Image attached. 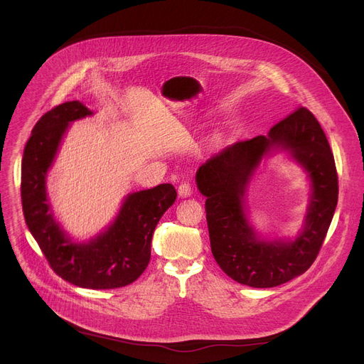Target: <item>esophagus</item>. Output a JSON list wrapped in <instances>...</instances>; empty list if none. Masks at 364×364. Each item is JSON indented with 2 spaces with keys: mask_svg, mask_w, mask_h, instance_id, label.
Segmentation results:
<instances>
[{
  "mask_svg": "<svg viewBox=\"0 0 364 364\" xmlns=\"http://www.w3.org/2000/svg\"><path fill=\"white\" fill-rule=\"evenodd\" d=\"M193 188H191V184L188 181H183L180 186H178V196L180 197H188L191 194Z\"/></svg>",
  "mask_w": 364,
  "mask_h": 364,
  "instance_id": "obj_1",
  "label": "esophagus"
}]
</instances>
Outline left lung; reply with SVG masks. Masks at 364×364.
<instances>
[{
  "label": "left lung",
  "mask_w": 364,
  "mask_h": 364,
  "mask_svg": "<svg viewBox=\"0 0 364 364\" xmlns=\"http://www.w3.org/2000/svg\"><path fill=\"white\" fill-rule=\"evenodd\" d=\"M273 147L289 150L309 171L313 196L303 232L293 242H261L243 209L246 186L260 158ZM206 197V220L212 254L235 282L251 287H274L304 274L315 261L338 202L334 155L315 116L297 107L276 123L267 136L223 148L196 173Z\"/></svg>",
  "instance_id": "obj_1"
}]
</instances>
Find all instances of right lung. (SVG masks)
<instances>
[{
    "label": "right lung",
    "instance_id": "obj_1",
    "mask_svg": "<svg viewBox=\"0 0 364 364\" xmlns=\"http://www.w3.org/2000/svg\"><path fill=\"white\" fill-rule=\"evenodd\" d=\"M91 113L80 102H67L39 119L23 154L21 205L28 230L59 277L85 289H116L145 272L155 226L177 191L173 184H159L132 193L107 230L90 242H73L49 213L46 173L68 123Z\"/></svg>",
    "mask_w": 364,
    "mask_h": 364
}]
</instances>
